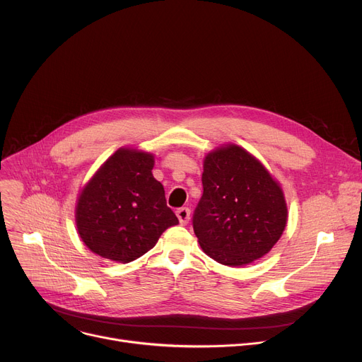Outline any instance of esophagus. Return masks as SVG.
Returning <instances> with one entry per match:
<instances>
[{
	"mask_svg": "<svg viewBox=\"0 0 362 362\" xmlns=\"http://www.w3.org/2000/svg\"><path fill=\"white\" fill-rule=\"evenodd\" d=\"M176 216L179 218V223L185 226V224H187L189 218H191V210H189L187 206H182V208H179V210L176 211Z\"/></svg>",
	"mask_w": 362,
	"mask_h": 362,
	"instance_id": "34e87169",
	"label": "esophagus"
}]
</instances>
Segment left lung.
<instances>
[{
	"label": "left lung",
	"mask_w": 362,
	"mask_h": 362,
	"mask_svg": "<svg viewBox=\"0 0 362 362\" xmlns=\"http://www.w3.org/2000/svg\"><path fill=\"white\" fill-rule=\"evenodd\" d=\"M204 194L194 213L202 251L242 267L272 251L288 221L280 183L239 145H221L204 158Z\"/></svg>",
	"instance_id": "8db88e82"
}]
</instances>
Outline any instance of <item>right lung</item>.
Instances as JSON below:
<instances>
[{"instance_id": "1", "label": "right lung", "mask_w": 362, "mask_h": 362, "mask_svg": "<svg viewBox=\"0 0 362 362\" xmlns=\"http://www.w3.org/2000/svg\"><path fill=\"white\" fill-rule=\"evenodd\" d=\"M152 168L151 152L119 148L82 187L76 226L93 254L130 262L154 248L165 229L179 224Z\"/></svg>"}]
</instances>
